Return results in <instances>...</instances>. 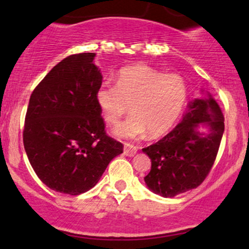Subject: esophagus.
I'll use <instances>...</instances> for the list:
<instances>
[{"mask_svg":"<svg viewBox=\"0 0 249 249\" xmlns=\"http://www.w3.org/2000/svg\"><path fill=\"white\" fill-rule=\"evenodd\" d=\"M137 150H138L137 146H134V145H131V144H126V142H125L124 153L126 154L127 157H133L134 154L137 153Z\"/></svg>","mask_w":249,"mask_h":249,"instance_id":"esophagus-1","label":"esophagus"}]
</instances>
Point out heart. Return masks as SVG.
Instances as JSON below:
<instances>
[{"label":"heart","mask_w":249,"mask_h":249,"mask_svg":"<svg viewBox=\"0 0 249 249\" xmlns=\"http://www.w3.org/2000/svg\"><path fill=\"white\" fill-rule=\"evenodd\" d=\"M187 97V85L179 75H165L145 65L123 69L117 85L103 82L96 98L105 121L117 124L125 113L133 112L113 133L136 139L145 133L157 137L167 132L179 118Z\"/></svg>","instance_id":"b5f03b06"}]
</instances>
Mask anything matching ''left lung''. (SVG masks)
<instances>
[{
    "label": "left lung",
    "instance_id": "8db88e82",
    "mask_svg": "<svg viewBox=\"0 0 249 249\" xmlns=\"http://www.w3.org/2000/svg\"><path fill=\"white\" fill-rule=\"evenodd\" d=\"M224 115L210 93L190 102L181 122L156 144L142 148L151 159L145 184L173 198L198 187L212 168L224 134Z\"/></svg>",
    "mask_w": 249,
    "mask_h": 249
}]
</instances>
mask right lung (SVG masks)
<instances>
[{
    "label": "right lung",
    "mask_w": 249,
    "mask_h": 249,
    "mask_svg": "<svg viewBox=\"0 0 249 249\" xmlns=\"http://www.w3.org/2000/svg\"><path fill=\"white\" fill-rule=\"evenodd\" d=\"M95 57L77 53L55 65L31 93L25 115L23 144L31 166L43 184L70 196L95 186L124 147L105 132Z\"/></svg>",
    "instance_id": "obj_1"
}]
</instances>
